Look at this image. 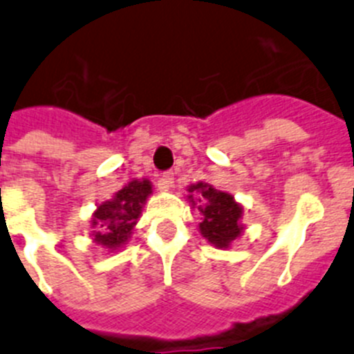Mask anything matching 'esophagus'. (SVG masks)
Returning a JSON list of instances; mask_svg holds the SVG:
<instances>
[{
	"label": "esophagus",
	"mask_w": 354,
	"mask_h": 354,
	"mask_svg": "<svg viewBox=\"0 0 354 354\" xmlns=\"http://www.w3.org/2000/svg\"><path fill=\"white\" fill-rule=\"evenodd\" d=\"M174 176L176 173L174 171H166V173H162L160 178H158V190H167L169 187H173L174 183Z\"/></svg>",
	"instance_id": "esophagus-1"
}]
</instances>
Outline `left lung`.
Returning <instances> with one entry per match:
<instances>
[{
  "instance_id": "8db88e82",
  "label": "left lung",
  "mask_w": 354,
  "mask_h": 354,
  "mask_svg": "<svg viewBox=\"0 0 354 354\" xmlns=\"http://www.w3.org/2000/svg\"><path fill=\"white\" fill-rule=\"evenodd\" d=\"M194 190H197L204 199V206H199L203 216V222L199 223L201 232L214 246L227 248L243 230L239 225L243 209L239 204L234 203L232 196L214 190L211 185L197 183L190 187V192Z\"/></svg>"
}]
</instances>
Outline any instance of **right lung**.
Wrapping results in <instances>:
<instances>
[{
    "label": "right lung",
    "mask_w": 354,
    "mask_h": 354,
    "mask_svg": "<svg viewBox=\"0 0 354 354\" xmlns=\"http://www.w3.org/2000/svg\"><path fill=\"white\" fill-rule=\"evenodd\" d=\"M150 192V181H131L115 194L113 199L102 203L92 220V225H97V230H94L95 243L111 250L125 244Z\"/></svg>",
    "instance_id": "1"
}]
</instances>
